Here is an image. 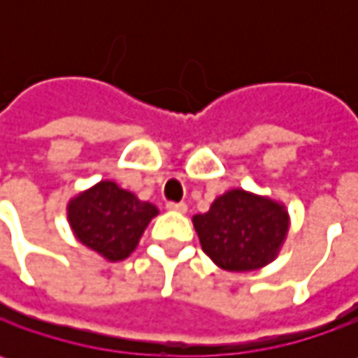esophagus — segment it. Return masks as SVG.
<instances>
[{"label":"esophagus","instance_id":"esophagus-1","mask_svg":"<svg viewBox=\"0 0 358 358\" xmlns=\"http://www.w3.org/2000/svg\"><path fill=\"white\" fill-rule=\"evenodd\" d=\"M167 211H173V213H187V205L185 203H167Z\"/></svg>","mask_w":358,"mask_h":358}]
</instances>
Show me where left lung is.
Masks as SVG:
<instances>
[{
	"label": "left lung",
	"mask_w": 358,
	"mask_h": 358,
	"mask_svg": "<svg viewBox=\"0 0 358 358\" xmlns=\"http://www.w3.org/2000/svg\"><path fill=\"white\" fill-rule=\"evenodd\" d=\"M201 249L217 267L249 273L277 259L291 217L281 201L245 189H229L207 213L193 217Z\"/></svg>",
	"instance_id": "8db88e82"
}]
</instances>
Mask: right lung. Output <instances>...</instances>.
Segmentation results:
<instances>
[{
	"label": "right lung",
	"instance_id": "1",
	"mask_svg": "<svg viewBox=\"0 0 358 358\" xmlns=\"http://www.w3.org/2000/svg\"><path fill=\"white\" fill-rule=\"evenodd\" d=\"M159 209L115 181H99L67 203V221L76 239L105 261L127 259Z\"/></svg>",
	"mask_w": 358,
	"mask_h": 358
}]
</instances>
